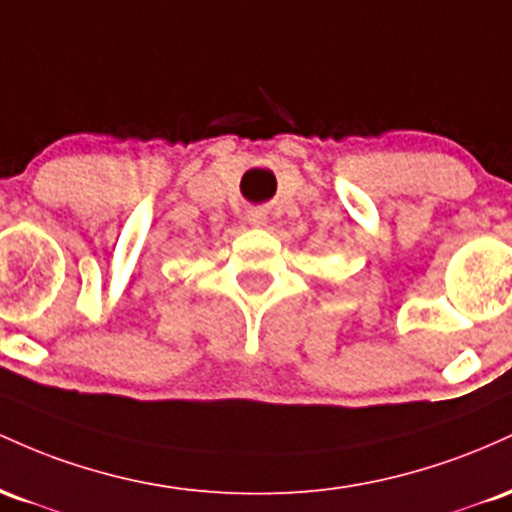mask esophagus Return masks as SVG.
I'll use <instances>...</instances> for the list:
<instances>
[{
  "label": "esophagus",
  "instance_id": "esophagus-1",
  "mask_svg": "<svg viewBox=\"0 0 512 512\" xmlns=\"http://www.w3.org/2000/svg\"><path fill=\"white\" fill-rule=\"evenodd\" d=\"M266 220H268L266 210H261V208L249 210V222H251V225H254V227H263V225H266Z\"/></svg>",
  "mask_w": 512,
  "mask_h": 512
}]
</instances>
